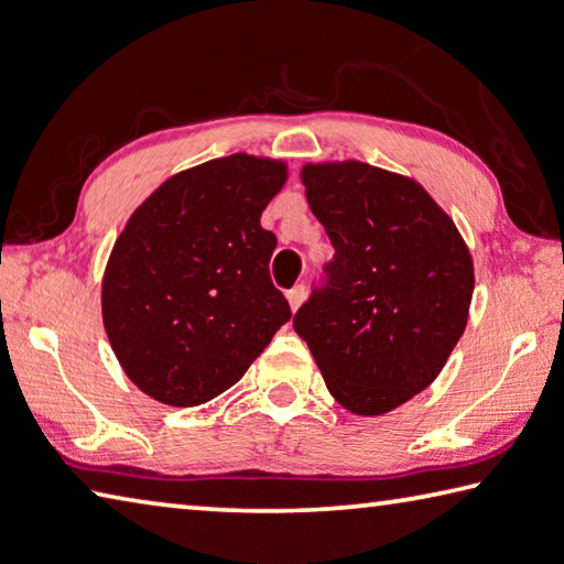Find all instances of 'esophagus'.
<instances>
[{"label": "esophagus", "instance_id": "34e87169", "mask_svg": "<svg viewBox=\"0 0 564 564\" xmlns=\"http://www.w3.org/2000/svg\"><path fill=\"white\" fill-rule=\"evenodd\" d=\"M304 294H306V290H304V284H296V286H292L290 292H286V302H290V306H292V312H296L300 310V304L304 302Z\"/></svg>", "mask_w": 564, "mask_h": 564}]
</instances>
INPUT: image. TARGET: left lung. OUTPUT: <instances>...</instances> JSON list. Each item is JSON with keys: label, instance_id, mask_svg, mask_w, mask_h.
Segmentation results:
<instances>
[{"label": "left lung", "instance_id": "1", "mask_svg": "<svg viewBox=\"0 0 564 564\" xmlns=\"http://www.w3.org/2000/svg\"><path fill=\"white\" fill-rule=\"evenodd\" d=\"M302 182L336 252L294 332L346 410L390 412L440 376L462 338L471 254L452 218L405 176L344 162L304 166Z\"/></svg>", "mask_w": 564, "mask_h": 564}]
</instances>
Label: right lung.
I'll return each mask as SVG.
<instances>
[{"label": "right lung", "instance_id": "obj_1", "mask_svg": "<svg viewBox=\"0 0 564 564\" xmlns=\"http://www.w3.org/2000/svg\"><path fill=\"white\" fill-rule=\"evenodd\" d=\"M284 178L282 162L214 159L169 178L127 220L102 278V322L150 398L214 400L290 322L270 280L278 238L260 226Z\"/></svg>", "mask_w": 564, "mask_h": 564}]
</instances>
